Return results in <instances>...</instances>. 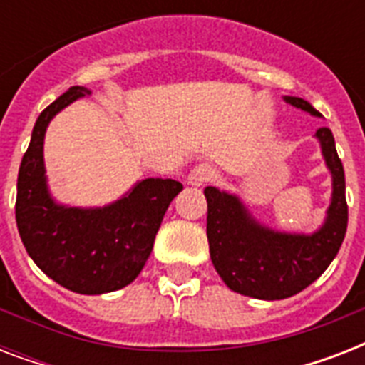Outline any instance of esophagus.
<instances>
[{
	"mask_svg": "<svg viewBox=\"0 0 365 365\" xmlns=\"http://www.w3.org/2000/svg\"><path fill=\"white\" fill-rule=\"evenodd\" d=\"M214 178V170L210 165H197L193 170L189 172L187 183L193 187H202L205 183H208Z\"/></svg>",
	"mask_w": 365,
	"mask_h": 365,
	"instance_id": "esophagus-1",
	"label": "esophagus"
}]
</instances>
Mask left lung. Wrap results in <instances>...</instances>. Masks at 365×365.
Instances as JSON below:
<instances>
[{
    "label": "left lung",
    "instance_id": "left-lung-1",
    "mask_svg": "<svg viewBox=\"0 0 365 365\" xmlns=\"http://www.w3.org/2000/svg\"><path fill=\"white\" fill-rule=\"evenodd\" d=\"M289 106L320 117L307 100L284 96ZM314 138L331 174V200L314 233H286L259 223L233 193L206 187V237L212 263L227 288L254 299H286L311 286L339 252L349 223L345 170L329 128Z\"/></svg>",
    "mask_w": 365,
    "mask_h": 365
}]
</instances>
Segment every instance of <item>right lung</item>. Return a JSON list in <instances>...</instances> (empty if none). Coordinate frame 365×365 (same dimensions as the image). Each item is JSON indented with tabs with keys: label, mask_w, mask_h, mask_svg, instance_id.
<instances>
[{
	"label": "right lung",
	"mask_w": 365,
	"mask_h": 365,
	"mask_svg": "<svg viewBox=\"0 0 365 365\" xmlns=\"http://www.w3.org/2000/svg\"><path fill=\"white\" fill-rule=\"evenodd\" d=\"M88 94L85 87L68 88L37 117L20 163L14 214L26 252L48 278L76 294L100 295L125 288L140 274L166 208L183 185L145 178L111 205L56 202L45 174V132L58 111Z\"/></svg>",
	"instance_id": "1"
}]
</instances>
